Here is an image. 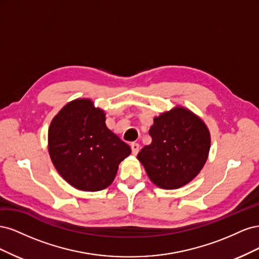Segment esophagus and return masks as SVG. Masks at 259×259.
Returning <instances> with one entry per match:
<instances>
[{
  "mask_svg": "<svg viewBox=\"0 0 259 259\" xmlns=\"http://www.w3.org/2000/svg\"><path fill=\"white\" fill-rule=\"evenodd\" d=\"M139 148H140V146H139V144H137V143H132V144H131L132 153L134 154V155H136V154L139 152Z\"/></svg>",
  "mask_w": 259,
  "mask_h": 259,
  "instance_id": "1",
  "label": "esophagus"
}]
</instances>
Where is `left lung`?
Segmentation results:
<instances>
[{"instance_id": "obj_1", "label": "left lung", "mask_w": 259, "mask_h": 259, "mask_svg": "<svg viewBox=\"0 0 259 259\" xmlns=\"http://www.w3.org/2000/svg\"><path fill=\"white\" fill-rule=\"evenodd\" d=\"M152 142L137 155L151 182L163 189H178L197 176L207 160L210 135L200 117L175 107L153 119Z\"/></svg>"}]
</instances>
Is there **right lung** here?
Masks as SVG:
<instances>
[{
  "label": "right lung",
  "mask_w": 259,
  "mask_h": 259,
  "mask_svg": "<svg viewBox=\"0 0 259 259\" xmlns=\"http://www.w3.org/2000/svg\"><path fill=\"white\" fill-rule=\"evenodd\" d=\"M104 110L91 99L70 101L49 128V152L68 184L82 191L110 186L119 164L131 154L127 144L107 127Z\"/></svg>",
  "instance_id": "1"
}]
</instances>
